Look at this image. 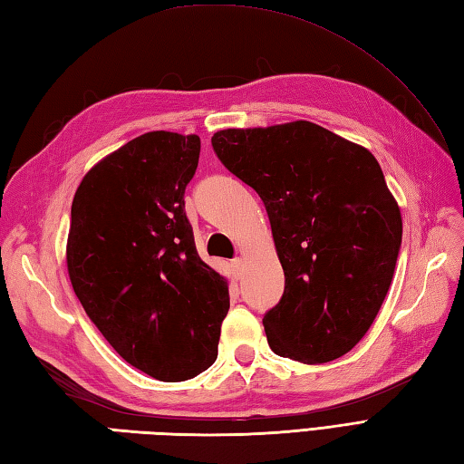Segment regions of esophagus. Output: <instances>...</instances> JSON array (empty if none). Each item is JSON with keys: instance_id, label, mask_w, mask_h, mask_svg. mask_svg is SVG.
<instances>
[{"instance_id": "1", "label": "esophagus", "mask_w": 464, "mask_h": 464, "mask_svg": "<svg viewBox=\"0 0 464 464\" xmlns=\"http://www.w3.org/2000/svg\"><path fill=\"white\" fill-rule=\"evenodd\" d=\"M231 269H233V273H235V275H237V277H239V275H241V271H243V259H241V257H237V259H233V261H231Z\"/></svg>"}]
</instances>
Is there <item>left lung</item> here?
Returning a JSON list of instances; mask_svg holds the SVG:
<instances>
[{
  "instance_id": "left-lung-1",
  "label": "left lung",
  "mask_w": 464,
  "mask_h": 464,
  "mask_svg": "<svg viewBox=\"0 0 464 464\" xmlns=\"http://www.w3.org/2000/svg\"><path fill=\"white\" fill-rule=\"evenodd\" d=\"M211 145L269 215L285 273L263 317L269 347L309 364L343 357L377 317L402 241L379 161L311 121L223 130Z\"/></svg>"
}]
</instances>
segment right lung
Instances as JSON below:
<instances>
[{
    "instance_id": "1",
    "label": "right lung",
    "mask_w": 464,
    "mask_h": 464,
    "mask_svg": "<svg viewBox=\"0 0 464 464\" xmlns=\"http://www.w3.org/2000/svg\"><path fill=\"white\" fill-rule=\"evenodd\" d=\"M197 135L151 131L107 155L73 197L67 271L85 313L121 357L157 381L217 359L227 281L195 249L185 187Z\"/></svg>"
}]
</instances>
